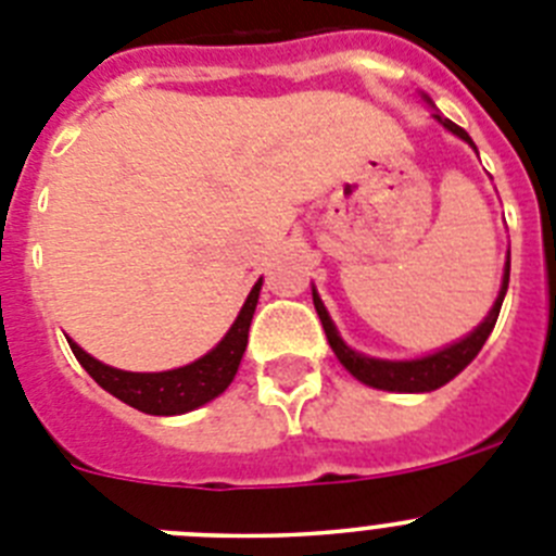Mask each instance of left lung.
Wrapping results in <instances>:
<instances>
[{
  "label": "left lung",
  "mask_w": 556,
  "mask_h": 556,
  "mask_svg": "<svg viewBox=\"0 0 556 556\" xmlns=\"http://www.w3.org/2000/svg\"><path fill=\"white\" fill-rule=\"evenodd\" d=\"M426 100H429V97H426ZM434 119L440 122L443 127H448V130L454 132V136H459L462 141H468V144L476 150L473 139H470L468 132L462 130L459 125H454L451 119H443V116H434ZM507 287H509V255H507V264H504L501 292H498V298H495L490 314L484 317V323H479V326H476L468 337L459 339V342H454V345L443 348V351H437V353H429V356H424V358H406V362L372 358V356H365V353L353 351V348H348L345 342H342V337H339L333 320L328 317V312H326V306H323L317 289H312V298H314V308H317V314H320V323H323V331H326V337H328V345H331V351L337 353V358L342 362V367H345L353 378H358V381L367 387H376V390L431 392V390H440L443 384H448L454 376H459V372L465 370L470 362H473L476 353L481 351V345L488 342L490 331H493L495 320H498L501 303H504Z\"/></svg>",
  "instance_id": "left-lung-1"
}]
</instances>
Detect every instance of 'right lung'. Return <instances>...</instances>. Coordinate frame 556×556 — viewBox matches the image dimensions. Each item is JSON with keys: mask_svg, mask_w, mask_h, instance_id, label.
Masks as SVG:
<instances>
[{"mask_svg": "<svg viewBox=\"0 0 556 556\" xmlns=\"http://www.w3.org/2000/svg\"><path fill=\"white\" fill-rule=\"evenodd\" d=\"M258 292H262V281H255V287L250 289L242 312L233 320L230 331L219 339V345L205 353V356H200L198 362L178 367V370H116V367L102 365L100 358L83 351L72 339H68V348L77 356V362L86 367L88 376L94 378L102 390L111 392L113 397H119L122 404L144 412V415H184V412L198 409V406L223 395L230 381H233L239 362L244 356V348H248V331L255 303H258Z\"/></svg>", "mask_w": 556, "mask_h": 556, "instance_id": "1", "label": "right lung"}]
</instances>
